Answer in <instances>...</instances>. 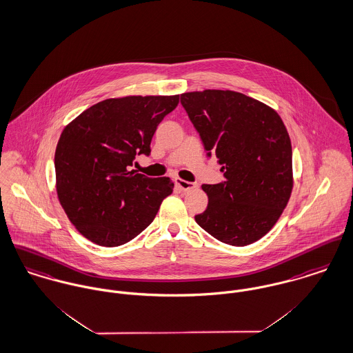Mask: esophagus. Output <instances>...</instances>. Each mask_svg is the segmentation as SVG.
<instances>
[{
    "mask_svg": "<svg viewBox=\"0 0 353 353\" xmlns=\"http://www.w3.org/2000/svg\"><path fill=\"white\" fill-rule=\"evenodd\" d=\"M175 185H176L182 192H188V190H192V189L196 188L195 183L183 181V179H181V178H176V179H175Z\"/></svg>",
    "mask_w": 353,
    "mask_h": 353,
    "instance_id": "obj_1",
    "label": "esophagus"
}]
</instances>
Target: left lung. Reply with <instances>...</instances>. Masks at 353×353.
<instances>
[{
  "instance_id": "1",
  "label": "left lung",
  "mask_w": 353,
  "mask_h": 353,
  "mask_svg": "<svg viewBox=\"0 0 353 353\" xmlns=\"http://www.w3.org/2000/svg\"><path fill=\"white\" fill-rule=\"evenodd\" d=\"M206 155L219 159L225 181L203 185L209 203L194 219L221 243L244 247L279 220L292 190V151L279 114L230 90L181 94Z\"/></svg>"
}]
</instances>
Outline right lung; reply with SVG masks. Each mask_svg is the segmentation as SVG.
<instances>
[{
    "label": "right lung",
    "instance_id": "right-lung-1",
    "mask_svg": "<svg viewBox=\"0 0 353 353\" xmlns=\"http://www.w3.org/2000/svg\"><path fill=\"white\" fill-rule=\"evenodd\" d=\"M179 96L109 98L63 129L55 151L57 192L68 220L88 240L119 247L151 224L174 183L129 167Z\"/></svg>",
    "mask_w": 353,
    "mask_h": 353
}]
</instances>
